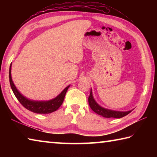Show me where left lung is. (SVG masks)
<instances>
[{"label": "left lung", "instance_id": "obj_1", "mask_svg": "<svg viewBox=\"0 0 157 157\" xmlns=\"http://www.w3.org/2000/svg\"><path fill=\"white\" fill-rule=\"evenodd\" d=\"M89 104L90 107L91 108V109L98 113V115L102 116L105 118H121L123 117L127 116V114H129L132 111H111L109 109H106L102 107H101L100 106L98 105L96 102L94 100V98H93L92 92L91 90V93H90V95L89 97Z\"/></svg>", "mask_w": 157, "mask_h": 157}]
</instances>
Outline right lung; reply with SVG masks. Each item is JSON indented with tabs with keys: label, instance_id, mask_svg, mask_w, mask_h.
<instances>
[{
	"label": "right lung",
	"instance_id": "add662e5",
	"mask_svg": "<svg viewBox=\"0 0 157 157\" xmlns=\"http://www.w3.org/2000/svg\"><path fill=\"white\" fill-rule=\"evenodd\" d=\"M9 78H10V83L12 91L15 95L16 98L19 101V102L22 105L25 109L28 110L33 111L36 113H41V114H46L52 113L53 111H55L60 107V106L62 105L63 101L64 100L65 95L67 92V90L69 88L68 86L61 94L58 95L55 99H52L50 101H46V102H36V101H32L25 98L23 96L18 90L16 88L14 83H13L12 76H11V65L10 66V73H9Z\"/></svg>",
	"mask_w": 157,
	"mask_h": 157
}]
</instances>
